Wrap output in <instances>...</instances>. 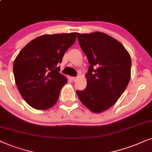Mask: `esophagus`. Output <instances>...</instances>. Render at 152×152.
Segmentation results:
<instances>
[{"label": "esophagus", "mask_w": 152, "mask_h": 152, "mask_svg": "<svg viewBox=\"0 0 152 152\" xmlns=\"http://www.w3.org/2000/svg\"><path fill=\"white\" fill-rule=\"evenodd\" d=\"M72 79L73 81H76V80H77V77H72Z\"/></svg>", "instance_id": "1"}]
</instances>
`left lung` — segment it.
<instances>
[{"label": "left lung", "instance_id": "1", "mask_svg": "<svg viewBox=\"0 0 152 152\" xmlns=\"http://www.w3.org/2000/svg\"><path fill=\"white\" fill-rule=\"evenodd\" d=\"M78 40L90 66L86 88L76 94L84 106L98 114L112 107L127 88L131 58L120 42L102 32L78 34Z\"/></svg>", "mask_w": 152, "mask_h": 152}]
</instances>
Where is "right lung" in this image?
<instances>
[{
  "mask_svg": "<svg viewBox=\"0 0 152 152\" xmlns=\"http://www.w3.org/2000/svg\"><path fill=\"white\" fill-rule=\"evenodd\" d=\"M76 32L46 34L30 41L15 59L13 73L18 90L31 107L45 110L53 107L67 79L58 65L75 43Z\"/></svg>",
  "mask_w": 152,
  "mask_h": 152,
  "instance_id": "add662e5",
  "label": "right lung"
}]
</instances>
